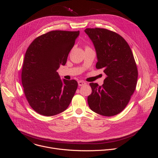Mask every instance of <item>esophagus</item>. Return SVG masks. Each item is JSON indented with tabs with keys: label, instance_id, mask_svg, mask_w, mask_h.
<instances>
[{
	"label": "esophagus",
	"instance_id": "esophagus-1",
	"mask_svg": "<svg viewBox=\"0 0 158 158\" xmlns=\"http://www.w3.org/2000/svg\"><path fill=\"white\" fill-rule=\"evenodd\" d=\"M86 84V82L85 81H78V85L79 86H83V85H85Z\"/></svg>",
	"mask_w": 158,
	"mask_h": 158
}]
</instances>
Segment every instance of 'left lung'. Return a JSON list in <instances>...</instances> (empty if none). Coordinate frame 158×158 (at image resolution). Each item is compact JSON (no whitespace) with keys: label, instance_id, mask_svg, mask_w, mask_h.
<instances>
[{"label":"left lung","instance_id":"8db88e82","mask_svg":"<svg viewBox=\"0 0 158 158\" xmlns=\"http://www.w3.org/2000/svg\"><path fill=\"white\" fill-rule=\"evenodd\" d=\"M94 45L96 68L102 69L106 77L102 86L91 82L92 93L88 97L90 109L111 117L126 107L136 89L138 70L131 49L120 35L106 29L85 30Z\"/></svg>","mask_w":158,"mask_h":158}]
</instances>
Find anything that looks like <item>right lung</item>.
I'll return each instance as SVG.
<instances>
[{"label":"right lung","mask_w":158,"mask_h":158,"mask_svg":"<svg viewBox=\"0 0 158 158\" xmlns=\"http://www.w3.org/2000/svg\"><path fill=\"white\" fill-rule=\"evenodd\" d=\"M78 31H52L36 38L25 54L22 82L27 100L38 113L51 117L67 109L77 88L76 80H61L64 65Z\"/></svg>","instance_id":"right-lung-1"}]
</instances>
